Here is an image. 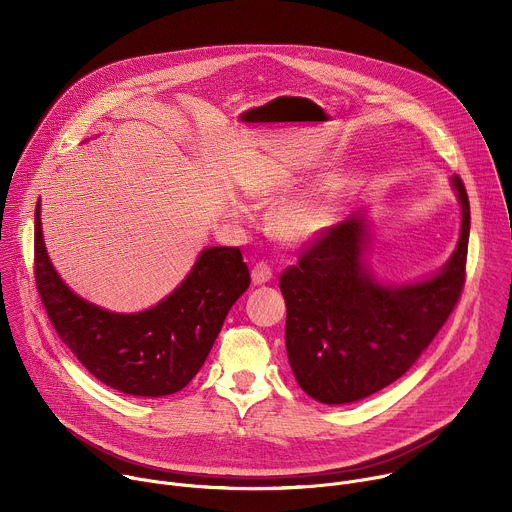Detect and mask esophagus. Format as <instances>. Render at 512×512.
Returning a JSON list of instances; mask_svg holds the SVG:
<instances>
[{
    "label": "esophagus",
    "mask_w": 512,
    "mask_h": 512,
    "mask_svg": "<svg viewBox=\"0 0 512 512\" xmlns=\"http://www.w3.org/2000/svg\"><path fill=\"white\" fill-rule=\"evenodd\" d=\"M271 277H273V269H271V265H269L267 261H259V263L251 269V279H253L255 285H263V283H267Z\"/></svg>",
    "instance_id": "1"
}]
</instances>
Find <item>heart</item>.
Masks as SVG:
<instances>
[{"label":"heart","instance_id":"1","mask_svg":"<svg viewBox=\"0 0 512 512\" xmlns=\"http://www.w3.org/2000/svg\"><path fill=\"white\" fill-rule=\"evenodd\" d=\"M334 212L330 192H316L285 206L275 221V231L283 241L306 243L324 231Z\"/></svg>","mask_w":512,"mask_h":512}]
</instances>
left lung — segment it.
<instances>
[{"instance_id": "1", "label": "left lung", "mask_w": 512, "mask_h": 512, "mask_svg": "<svg viewBox=\"0 0 512 512\" xmlns=\"http://www.w3.org/2000/svg\"><path fill=\"white\" fill-rule=\"evenodd\" d=\"M462 204L458 249L433 279L387 287L362 265L358 216L320 231L279 277L285 298V348L298 385L316 401L342 405L403 377L442 330L466 283L470 202Z\"/></svg>"}]
</instances>
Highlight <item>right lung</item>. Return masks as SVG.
Masks as SVG:
<instances>
[{
	"label": "right lung",
	"instance_id": "right-lung-1",
	"mask_svg": "<svg viewBox=\"0 0 512 512\" xmlns=\"http://www.w3.org/2000/svg\"><path fill=\"white\" fill-rule=\"evenodd\" d=\"M40 227L36 204L34 279L56 334L95 379L127 395L164 397L184 389L251 283L239 247H210L164 302L139 314H113L62 283Z\"/></svg>",
	"mask_w": 512,
	"mask_h": 512
}]
</instances>
